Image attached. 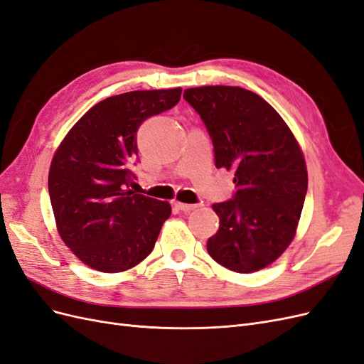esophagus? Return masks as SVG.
Returning <instances> with one entry per match:
<instances>
[{
	"label": "esophagus",
	"instance_id": "34e87169",
	"mask_svg": "<svg viewBox=\"0 0 364 364\" xmlns=\"http://www.w3.org/2000/svg\"><path fill=\"white\" fill-rule=\"evenodd\" d=\"M174 205H176V208H179V209H181V211H183V213H190V211H193V209H196V208H197V205H190V203H182V202H176Z\"/></svg>",
	"mask_w": 364,
	"mask_h": 364
}]
</instances>
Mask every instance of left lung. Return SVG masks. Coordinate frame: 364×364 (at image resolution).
Returning <instances> with one entry per match:
<instances>
[{"instance_id":"1","label":"left lung","mask_w":364,"mask_h":364,"mask_svg":"<svg viewBox=\"0 0 364 364\" xmlns=\"http://www.w3.org/2000/svg\"><path fill=\"white\" fill-rule=\"evenodd\" d=\"M183 98L200 115L214 144L215 167L234 170L232 200L214 203L220 218L208 253L223 267L252 273L290 246L308 186L299 142L258 94L240 86H199Z\"/></svg>"}]
</instances>
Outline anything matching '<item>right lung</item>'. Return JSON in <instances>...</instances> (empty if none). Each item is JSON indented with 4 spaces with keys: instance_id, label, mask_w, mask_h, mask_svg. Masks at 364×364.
<instances>
[{
    "instance_id": "obj_1",
    "label": "right lung",
    "mask_w": 364,
    "mask_h": 364,
    "mask_svg": "<svg viewBox=\"0 0 364 364\" xmlns=\"http://www.w3.org/2000/svg\"><path fill=\"white\" fill-rule=\"evenodd\" d=\"M182 87L132 91L92 106L54 151L48 173L58 232L87 267L118 273L155 247L171 205L129 190L136 130L178 105Z\"/></svg>"
}]
</instances>
